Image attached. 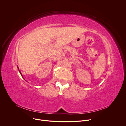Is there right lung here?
<instances>
[{"label":"right lung","instance_id":"right-lung-1","mask_svg":"<svg viewBox=\"0 0 126 126\" xmlns=\"http://www.w3.org/2000/svg\"><path fill=\"white\" fill-rule=\"evenodd\" d=\"M18 69H19V68H18ZM19 72H20V73L21 74V75H22V74H21V72H20V71L19 70Z\"/></svg>","mask_w":126,"mask_h":126}]
</instances>
